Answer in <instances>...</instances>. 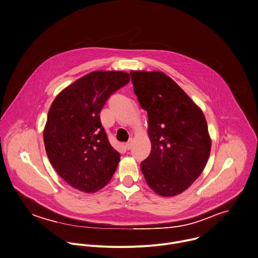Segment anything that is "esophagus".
I'll return each mask as SVG.
<instances>
[{
    "instance_id": "esophagus-1",
    "label": "esophagus",
    "mask_w": 258,
    "mask_h": 258,
    "mask_svg": "<svg viewBox=\"0 0 258 258\" xmlns=\"http://www.w3.org/2000/svg\"><path fill=\"white\" fill-rule=\"evenodd\" d=\"M133 146H134V141H133V140H130V141L125 144L126 150H131V149L133 148Z\"/></svg>"
}]
</instances>
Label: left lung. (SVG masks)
I'll return each mask as SVG.
<instances>
[{
	"instance_id": "8db88e82",
	"label": "left lung",
	"mask_w": 258,
	"mask_h": 258,
	"mask_svg": "<svg viewBox=\"0 0 258 258\" xmlns=\"http://www.w3.org/2000/svg\"><path fill=\"white\" fill-rule=\"evenodd\" d=\"M134 91L148 112L150 156L141 170L157 194L176 196L201 175L211 151L202 110L168 75L131 71Z\"/></svg>"
}]
</instances>
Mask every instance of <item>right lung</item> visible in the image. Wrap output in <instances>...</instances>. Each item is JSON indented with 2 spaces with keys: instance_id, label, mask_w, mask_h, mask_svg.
<instances>
[{
  "instance_id": "right-lung-1",
  "label": "right lung",
  "mask_w": 258,
  "mask_h": 258,
  "mask_svg": "<svg viewBox=\"0 0 258 258\" xmlns=\"http://www.w3.org/2000/svg\"><path fill=\"white\" fill-rule=\"evenodd\" d=\"M130 82L121 71H93L54 99L44 130L47 157L58 175L86 193L103 188L120 155L108 142L99 113L106 100Z\"/></svg>"
}]
</instances>
